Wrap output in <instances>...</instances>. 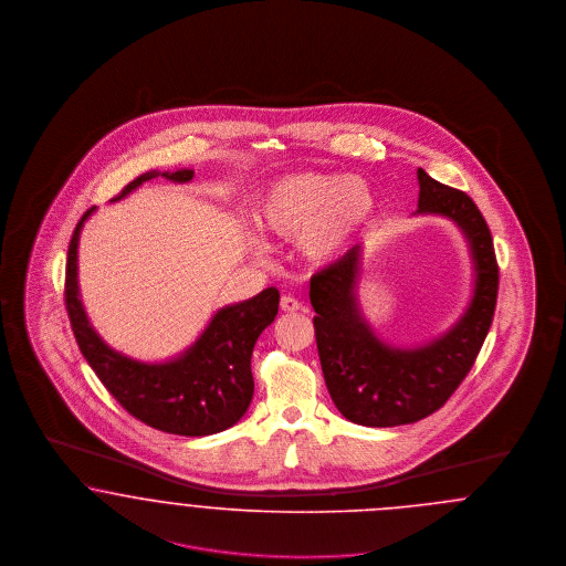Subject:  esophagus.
I'll use <instances>...</instances> for the list:
<instances>
[{
    "instance_id": "1",
    "label": "esophagus",
    "mask_w": 566,
    "mask_h": 566,
    "mask_svg": "<svg viewBox=\"0 0 566 566\" xmlns=\"http://www.w3.org/2000/svg\"><path fill=\"white\" fill-rule=\"evenodd\" d=\"M281 308H283L285 313H297V311L302 308V302L295 300L294 295H283V297H281Z\"/></svg>"
}]
</instances>
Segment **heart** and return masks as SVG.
Returning a JSON list of instances; mask_svg holds the SVG:
<instances>
[{"label":"heart","instance_id":"1","mask_svg":"<svg viewBox=\"0 0 566 566\" xmlns=\"http://www.w3.org/2000/svg\"><path fill=\"white\" fill-rule=\"evenodd\" d=\"M376 209L366 179L340 172L285 175L258 197L253 221L274 237L294 241L306 260L325 264L343 255Z\"/></svg>","mask_w":566,"mask_h":566}]
</instances>
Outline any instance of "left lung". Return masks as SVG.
Here are the masks:
<instances>
[{
  "instance_id": "left-lung-1",
  "label": "left lung",
  "mask_w": 566,
  "mask_h": 566,
  "mask_svg": "<svg viewBox=\"0 0 566 566\" xmlns=\"http://www.w3.org/2000/svg\"><path fill=\"white\" fill-rule=\"evenodd\" d=\"M415 216H440L465 237L473 264L468 308L442 336L417 346L385 343L369 325L359 302L364 245L346 251L311 279L317 313L315 338L321 369L336 408L364 427H397L440 410L473 366L491 329L499 269L486 221L475 202L418 169Z\"/></svg>"
}]
</instances>
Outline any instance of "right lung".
I'll return each instance as SVG.
<instances>
[{
  "instance_id": "right-lung-1",
  "label": "right lung",
  "mask_w": 566,
  "mask_h": 566,
  "mask_svg": "<svg viewBox=\"0 0 566 566\" xmlns=\"http://www.w3.org/2000/svg\"><path fill=\"white\" fill-rule=\"evenodd\" d=\"M154 177L188 184L195 171L144 172L112 202L128 197ZM95 211L97 207H91L75 226L65 272V304L84 359L126 412L158 431L202 438L237 424L253 397L251 353L260 334L279 313V290L269 287L243 302L221 306L197 340L171 359H133L98 336L80 297V232Z\"/></svg>"
}]
</instances>
